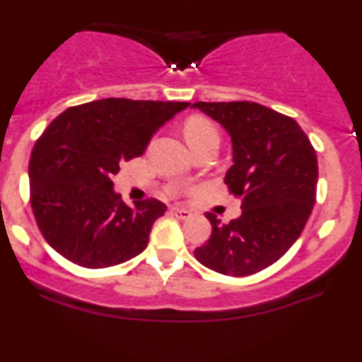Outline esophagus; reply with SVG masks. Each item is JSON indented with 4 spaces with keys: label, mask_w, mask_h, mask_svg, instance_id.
<instances>
[{
    "label": "esophagus",
    "mask_w": 362,
    "mask_h": 362,
    "mask_svg": "<svg viewBox=\"0 0 362 362\" xmlns=\"http://www.w3.org/2000/svg\"><path fill=\"white\" fill-rule=\"evenodd\" d=\"M172 214L177 217V219H182V221H185V219H189L190 216V212L189 211H185V209H178V207H175V209H172Z\"/></svg>",
    "instance_id": "obj_1"
}]
</instances>
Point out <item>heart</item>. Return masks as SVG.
<instances>
[{
    "mask_svg": "<svg viewBox=\"0 0 362 362\" xmlns=\"http://www.w3.org/2000/svg\"><path fill=\"white\" fill-rule=\"evenodd\" d=\"M184 133L194 150L209 141H219V132L216 124L204 116H190L184 124Z\"/></svg>",
    "mask_w": 362,
    "mask_h": 362,
    "instance_id": "obj_1",
    "label": "heart"
}]
</instances>
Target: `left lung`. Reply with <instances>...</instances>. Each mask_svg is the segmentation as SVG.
I'll use <instances>...</instances> for the list:
<instances>
[{
	"instance_id": "obj_1",
	"label": "left lung",
	"mask_w": 362,
	"mask_h": 362,
	"mask_svg": "<svg viewBox=\"0 0 362 362\" xmlns=\"http://www.w3.org/2000/svg\"><path fill=\"white\" fill-rule=\"evenodd\" d=\"M228 129L234 165L229 194L241 197V216L229 224L207 212L212 233L195 247L199 263L229 276L255 275L297 241L315 204V148L293 117L251 101L194 103Z\"/></svg>"
}]
</instances>
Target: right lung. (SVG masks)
<instances>
[{
  "mask_svg": "<svg viewBox=\"0 0 362 362\" xmlns=\"http://www.w3.org/2000/svg\"><path fill=\"white\" fill-rule=\"evenodd\" d=\"M187 106L99 99L69 107L47 126L30 155V206L59 255L84 268H107L145 250L167 206L145 199L128 207L111 177L141 156L156 129Z\"/></svg>",
  "mask_w": 362,
  "mask_h": 362,
  "instance_id": "add662e5",
  "label": "right lung"
}]
</instances>
